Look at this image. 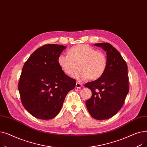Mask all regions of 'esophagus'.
Returning a JSON list of instances; mask_svg holds the SVG:
<instances>
[{"label":"esophagus","mask_w":147,"mask_h":147,"mask_svg":"<svg viewBox=\"0 0 147 147\" xmlns=\"http://www.w3.org/2000/svg\"><path fill=\"white\" fill-rule=\"evenodd\" d=\"M81 87H82V84H81L80 83L77 82L76 84V88H80Z\"/></svg>","instance_id":"esophagus-1"}]
</instances>
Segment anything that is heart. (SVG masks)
<instances>
[{"label": "heart", "mask_w": 147, "mask_h": 147, "mask_svg": "<svg viewBox=\"0 0 147 147\" xmlns=\"http://www.w3.org/2000/svg\"><path fill=\"white\" fill-rule=\"evenodd\" d=\"M58 63L68 76H72L79 65L80 71L73 77L79 82H83L89 79L95 80L101 78L106 71L107 59L103 52L97 51L88 45H80L69 49L68 55H59Z\"/></svg>", "instance_id": "1"}]
</instances>
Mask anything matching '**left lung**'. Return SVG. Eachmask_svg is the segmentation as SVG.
<instances>
[{
    "label": "left lung",
    "mask_w": 147,
    "mask_h": 147,
    "mask_svg": "<svg viewBox=\"0 0 147 147\" xmlns=\"http://www.w3.org/2000/svg\"><path fill=\"white\" fill-rule=\"evenodd\" d=\"M107 53V67L99 79L84 84L92 91L86 101L87 109L96 120L111 118L121 109L129 92L127 65L119 51L109 43L94 45Z\"/></svg>",
    "instance_id": "obj_1"
}]
</instances>
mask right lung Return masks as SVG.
<instances>
[{"mask_svg":"<svg viewBox=\"0 0 147 147\" xmlns=\"http://www.w3.org/2000/svg\"><path fill=\"white\" fill-rule=\"evenodd\" d=\"M65 46L47 44L36 49L23 66L18 90L22 104L33 116L42 120L55 117L76 82L58 63Z\"/></svg>","mask_w":147,"mask_h":147,"instance_id":"right-lung-1","label":"right lung"}]
</instances>
